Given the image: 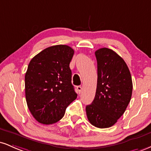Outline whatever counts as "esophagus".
<instances>
[{
  "label": "esophagus",
  "mask_w": 151,
  "mask_h": 151,
  "mask_svg": "<svg viewBox=\"0 0 151 151\" xmlns=\"http://www.w3.org/2000/svg\"><path fill=\"white\" fill-rule=\"evenodd\" d=\"M77 91L78 93H81V91H82V88H81V86H77Z\"/></svg>",
  "instance_id": "obj_1"
}]
</instances>
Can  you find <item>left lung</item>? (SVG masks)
<instances>
[{"mask_svg":"<svg viewBox=\"0 0 151 151\" xmlns=\"http://www.w3.org/2000/svg\"><path fill=\"white\" fill-rule=\"evenodd\" d=\"M97 86L92 103L86 106L90 124L100 129L112 126L125 112L131 99L133 83L124 60L112 50L95 52Z\"/></svg>","mask_w":151,"mask_h":151,"instance_id":"8db88e82","label":"left lung"}]
</instances>
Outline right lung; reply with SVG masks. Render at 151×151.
I'll return each instance as SVG.
<instances>
[{
	"label": "right lung",
	"instance_id": "add662e5",
	"mask_svg": "<svg viewBox=\"0 0 151 151\" xmlns=\"http://www.w3.org/2000/svg\"><path fill=\"white\" fill-rule=\"evenodd\" d=\"M70 47H49L30 60L25 76V97L30 113L39 123L52 124L64 116L77 97L72 84Z\"/></svg>",
	"mask_w": 151,
	"mask_h": 151
}]
</instances>
